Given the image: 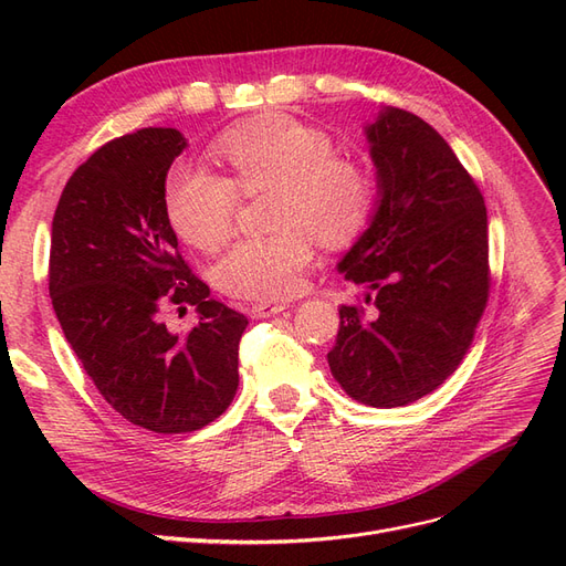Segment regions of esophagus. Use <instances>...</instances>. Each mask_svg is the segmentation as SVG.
I'll return each instance as SVG.
<instances>
[{"instance_id":"1","label":"esophagus","mask_w":566,"mask_h":566,"mask_svg":"<svg viewBox=\"0 0 566 566\" xmlns=\"http://www.w3.org/2000/svg\"><path fill=\"white\" fill-rule=\"evenodd\" d=\"M287 306L285 304H271V302H260V304H252L250 306V316L252 318H269V316H276L281 312H285Z\"/></svg>"}]
</instances>
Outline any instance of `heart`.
Segmentation results:
<instances>
[{"label":"heart","mask_w":566,"mask_h":566,"mask_svg":"<svg viewBox=\"0 0 566 566\" xmlns=\"http://www.w3.org/2000/svg\"><path fill=\"white\" fill-rule=\"evenodd\" d=\"M214 156L229 167L217 175L179 163L165 181L169 224L200 250H214L235 224L243 196L273 191L269 235L243 238L214 264V283L231 297L276 302L302 287L312 264V235L339 248L361 233L375 212V181L352 158L335 156L331 136L287 115H264L224 132Z\"/></svg>","instance_id":"1"}]
</instances>
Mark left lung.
I'll use <instances>...</instances> for the list:
<instances>
[{"mask_svg": "<svg viewBox=\"0 0 566 566\" xmlns=\"http://www.w3.org/2000/svg\"><path fill=\"white\" fill-rule=\"evenodd\" d=\"M380 200L342 256L364 306H339L328 364L352 399L406 406L434 391L468 354L489 302V227L479 186L443 136L401 108L366 127Z\"/></svg>", "mask_w": 566, "mask_h": 566, "instance_id": "8db88e82", "label": "left lung"}]
</instances>
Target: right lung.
Segmentation results:
<instances>
[{"mask_svg": "<svg viewBox=\"0 0 566 566\" xmlns=\"http://www.w3.org/2000/svg\"><path fill=\"white\" fill-rule=\"evenodd\" d=\"M184 148L172 127L108 142L67 179L51 221L49 295L65 339L101 397L158 434L196 432L224 413L248 325L210 300L167 219L165 179ZM165 305H196L201 321L169 334Z\"/></svg>", "mask_w": 566, "mask_h": 566, "instance_id": "1", "label": "right lung"}]
</instances>
